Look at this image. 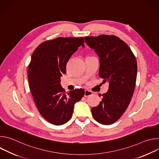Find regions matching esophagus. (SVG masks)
<instances>
[{
  "mask_svg": "<svg viewBox=\"0 0 159 159\" xmlns=\"http://www.w3.org/2000/svg\"><path fill=\"white\" fill-rule=\"evenodd\" d=\"M93 94V92L90 91V90H85V93H84V96L85 97H87L89 96L90 95Z\"/></svg>",
  "mask_w": 159,
  "mask_h": 159,
  "instance_id": "obj_1",
  "label": "esophagus"
}]
</instances>
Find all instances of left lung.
<instances>
[{
  "label": "left lung",
  "mask_w": 159,
  "mask_h": 159,
  "mask_svg": "<svg viewBox=\"0 0 159 159\" xmlns=\"http://www.w3.org/2000/svg\"><path fill=\"white\" fill-rule=\"evenodd\" d=\"M84 39L99 58V77L109 83L102 101L91 109L93 116L101 124L111 125L123 115L133 94L137 60L129 47L117 36L102 34Z\"/></svg>",
  "instance_id": "1"
}]
</instances>
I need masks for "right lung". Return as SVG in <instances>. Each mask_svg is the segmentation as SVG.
I'll use <instances>...</instances> for the list:
<instances>
[{"label":"right lung","instance_id":"add662e5","mask_svg":"<svg viewBox=\"0 0 159 159\" xmlns=\"http://www.w3.org/2000/svg\"><path fill=\"white\" fill-rule=\"evenodd\" d=\"M80 47L84 48L82 38H57L40 44L32 55L28 66L31 92L40 114L53 125L69 121L75 104L84 96L82 89L66 94L60 84L68 61Z\"/></svg>","mask_w":159,"mask_h":159}]
</instances>
